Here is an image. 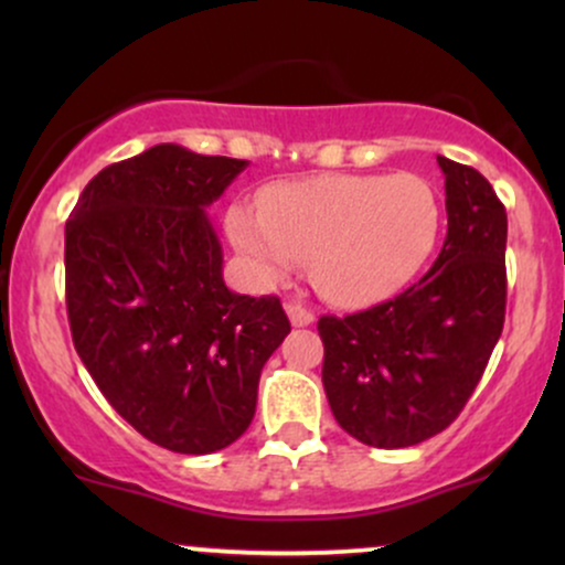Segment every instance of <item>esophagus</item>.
Listing matches in <instances>:
<instances>
[{
	"instance_id": "1",
	"label": "esophagus",
	"mask_w": 565,
	"mask_h": 565,
	"mask_svg": "<svg viewBox=\"0 0 565 565\" xmlns=\"http://www.w3.org/2000/svg\"><path fill=\"white\" fill-rule=\"evenodd\" d=\"M287 316H289L291 327H310V323L316 321V316L310 313L308 308H302V305H297V302L287 305Z\"/></svg>"
}]
</instances>
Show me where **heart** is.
Segmentation results:
<instances>
[{
    "label": "heart",
    "mask_w": 565,
    "mask_h": 565,
    "mask_svg": "<svg viewBox=\"0 0 565 565\" xmlns=\"http://www.w3.org/2000/svg\"><path fill=\"white\" fill-rule=\"evenodd\" d=\"M440 215L436 185L423 174H323L268 188L260 210L231 206L228 236L263 287L289 278L308 257L327 300L366 305L423 270Z\"/></svg>",
    "instance_id": "1"
}]
</instances>
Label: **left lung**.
Listing matches in <instances>:
<instances>
[{"mask_svg":"<svg viewBox=\"0 0 565 565\" xmlns=\"http://www.w3.org/2000/svg\"><path fill=\"white\" fill-rule=\"evenodd\" d=\"M438 167L449 228L433 268L393 300L319 321L334 419L377 449L446 430L502 334L508 212L481 172L446 157Z\"/></svg>","mask_w":565,"mask_h":565,"instance_id":"1","label":"left lung"}]
</instances>
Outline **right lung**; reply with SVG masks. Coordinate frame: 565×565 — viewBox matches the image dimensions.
<instances>
[{"mask_svg":"<svg viewBox=\"0 0 565 565\" xmlns=\"http://www.w3.org/2000/svg\"><path fill=\"white\" fill-rule=\"evenodd\" d=\"M246 167L159 142L97 172L66 223L76 353L140 436L178 454L244 436L265 361L291 329L278 297L223 281L206 210Z\"/></svg>","mask_w":565,"mask_h":565,"instance_id":"add662e5","label":"right lung"}]
</instances>
